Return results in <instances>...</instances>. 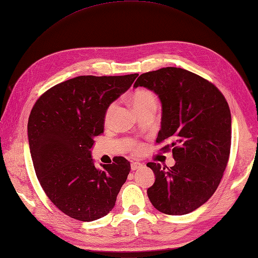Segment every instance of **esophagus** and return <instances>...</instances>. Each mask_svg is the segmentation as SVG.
I'll list each match as a JSON object with an SVG mask.
<instances>
[{"label": "esophagus", "instance_id": "esophagus-1", "mask_svg": "<svg viewBox=\"0 0 258 258\" xmlns=\"http://www.w3.org/2000/svg\"><path fill=\"white\" fill-rule=\"evenodd\" d=\"M142 166H143V164H142V163H140V161H132V164H131V169H132V170L140 169Z\"/></svg>", "mask_w": 258, "mask_h": 258}]
</instances>
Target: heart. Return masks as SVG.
<instances>
[{"label":"heart","mask_w":258,"mask_h":258,"mask_svg":"<svg viewBox=\"0 0 258 258\" xmlns=\"http://www.w3.org/2000/svg\"><path fill=\"white\" fill-rule=\"evenodd\" d=\"M128 100H130V103L132 104V106L134 107V110L137 113L141 111H145V110H156L158 106L157 95L148 89L135 90V91H133L130 94ZM115 107H116L115 102H112V103H110L106 106L105 112H104V122L105 123L110 122L113 113H114ZM133 148L140 149V145L134 144Z\"/></svg>","instance_id":"obj_1"}]
</instances>
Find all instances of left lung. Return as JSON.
I'll return each instance as SVG.
<instances>
[{
    "label": "left lung",
    "mask_w": 258,
    "mask_h": 258,
    "mask_svg": "<svg viewBox=\"0 0 258 258\" xmlns=\"http://www.w3.org/2000/svg\"><path fill=\"white\" fill-rule=\"evenodd\" d=\"M134 87L158 95L163 107L156 143L170 144L176 164L161 168L148 163L155 182L147 189L152 205L169 215L195 211L215 192L229 161L231 112L213 83L188 70L166 67L137 78Z\"/></svg>",
    "instance_id": "obj_1"
}]
</instances>
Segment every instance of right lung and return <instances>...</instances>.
<instances>
[{
  "mask_svg": "<svg viewBox=\"0 0 258 258\" xmlns=\"http://www.w3.org/2000/svg\"><path fill=\"white\" fill-rule=\"evenodd\" d=\"M137 76L76 77L47 90L33 106L27 132L36 176L50 201L70 218L90 222L115 206L130 161L115 157L99 169L91 147L104 131L106 106Z\"/></svg>",
  "mask_w": 258,
  "mask_h": 258,
  "instance_id": "obj_1",
  "label": "right lung"
}]
</instances>
